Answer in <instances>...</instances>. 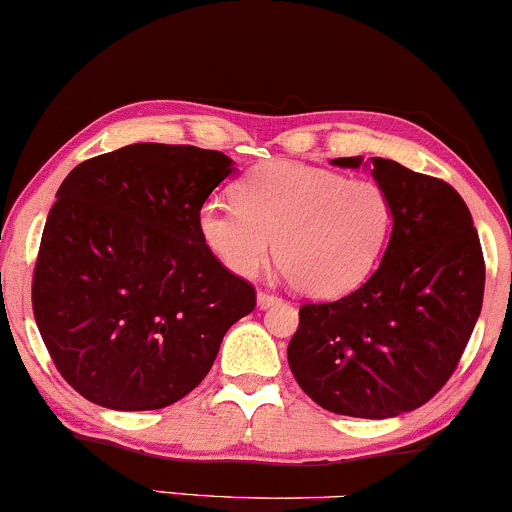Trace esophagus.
<instances>
[{"mask_svg":"<svg viewBox=\"0 0 512 512\" xmlns=\"http://www.w3.org/2000/svg\"><path fill=\"white\" fill-rule=\"evenodd\" d=\"M276 303H281V298L276 296V293L257 291V305H260L262 310H264V308H272V305H276Z\"/></svg>","mask_w":512,"mask_h":512,"instance_id":"obj_1","label":"esophagus"}]
</instances>
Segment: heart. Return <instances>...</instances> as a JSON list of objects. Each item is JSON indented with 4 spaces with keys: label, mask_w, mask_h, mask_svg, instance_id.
Segmentation results:
<instances>
[{
    "label": "heart",
    "mask_w": 512,
    "mask_h": 512,
    "mask_svg": "<svg viewBox=\"0 0 512 512\" xmlns=\"http://www.w3.org/2000/svg\"><path fill=\"white\" fill-rule=\"evenodd\" d=\"M392 219V199L380 182L272 161L238 182L236 204H202L197 233L228 272L245 279L262 272L274 243L276 264L293 289L337 298L375 272Z\"/></svg>",
    "instance_id": "heart-1"
}]
</instances>
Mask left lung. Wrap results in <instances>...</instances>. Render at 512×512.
Instances as JSON below:
<instances>
[{"label":"left lung","mask_w":512,"mask_h":512,"mask_svg":"<svg viewBox=\"0 0 512 512\" xmlns=\"http://www.w3.org/2000/svg\"><path fill=\"white\" fill-rule=\"evenodd\" d=\"M368 168L392 199L390 243L373 276L332 303L301 305L289 366L313 402L356 419H390L448 383L484 301V255L448 182L390 158H334Z\"/></svg>","instance_id":"1"}]
</instances>
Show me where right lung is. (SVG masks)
<instances>
[{
	"label": "right lung",
	"instance_id": "add662e5",
	"mask_svg": "<svg viewBox=\"0 0 512 512\" xmlns=\"http://www.w3.org/2000/svg\"><path fill=\"white\" fill-rule=\"evenodd\" d=\"M221 151L129 144L64 178L33 274V315L62 378L117 411L202 383L255 289L204 248L197 211L233 173Z\"/></svg>",
	"mask_w": 512,
	"mask_h": 512
}]
</instances>
